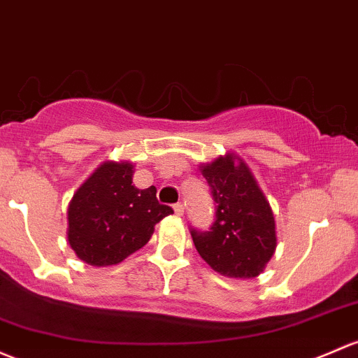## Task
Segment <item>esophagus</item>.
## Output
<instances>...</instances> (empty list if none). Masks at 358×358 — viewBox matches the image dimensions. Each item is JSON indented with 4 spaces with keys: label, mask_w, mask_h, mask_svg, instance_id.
<instances>
[{
    "label": "esophagus",
    "mask_w": 358,
    "mask_h": 358,
    "mask_svg": "<svg viewBox=\"0 0 358 358\" xmlns=\"http://www.w3.org/2000/svg\"><path fill=\"white\" fill-rule=\"evenodd\" d=\"M173 210H175L176 216H182V214H183V204H182V202H178V204L173 206Z\"/></svg>",
    "instance_id": "1"
}]
</instances>
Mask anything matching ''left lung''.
Returning <instances> with one entry per match:
<instances>
[{
    "label": "left lung",
    "mask_w": 358,
    "mask_h": 358,
    "mask_svg": "<svg viewBox=\"0 0 358 358\" xmlns=\"http://www.w3.org/2000/svg\"><path fill=\"white\" fill-rule=\"evenodd\" d=\"M201 173L217 206L209 231H190L199 255L223 276H259L278 238L273 209L254 173L233 152L201 164Z\"/></svg>",
    "instance_id": "obj_1"
}]
</instances>
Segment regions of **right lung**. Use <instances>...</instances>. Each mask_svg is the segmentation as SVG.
Listing matches in <instances>:
<instances>
[{
	"instance_id": "right-lung-1",
	"label": "right lung",
	"mask_w": 358,
	"mask_h": 358,
	"mask_svg": "<svg viewBox=\"0 0 358 358\" xmlns=\"http://www.w3.org/2000/svg\"><path fill=\"white\" fill-rule=\"evenodd\" d=\"M130 161H104L69 204L66 238L80 261L97 268L120 264L149 242L154 227L173 213L159 204L156 187L134 185Z\"/></svg>"
}]
</instances>
